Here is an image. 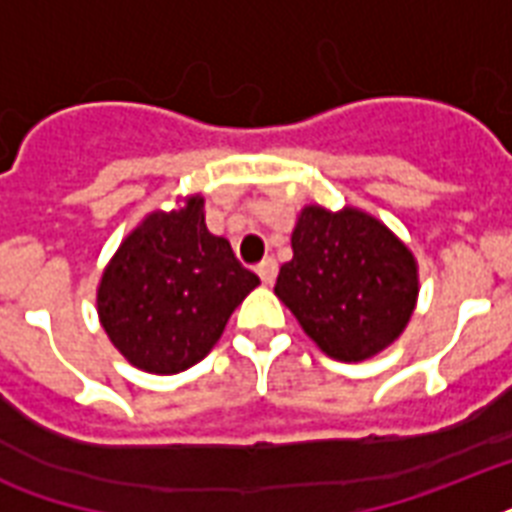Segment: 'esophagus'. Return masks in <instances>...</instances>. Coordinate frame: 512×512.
<instances>
[{
    "instance_id": "esophagus-1",
    "label": "esophagus",
    "mask_w": 512,
    "mask_h": 512,
    "mask_svg": "<svg viewBox=\"0 0 512 512\" xmlns=\"http://www.w3.org/2000/svg\"><path fill=\"white\" fill-rule=\"evenodd\" d=\"M255 271H257V276H260V281H263L265 287H271L273 281H276V273H279V263H276L273 257H265L263 263L257 265Z\"/></svg>"
}]
</instances>
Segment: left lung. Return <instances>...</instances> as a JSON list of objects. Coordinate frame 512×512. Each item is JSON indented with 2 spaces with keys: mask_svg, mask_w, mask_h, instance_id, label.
I'll use <instances>...</instances> for the list:
<instances>
[{
  "mask_svg": "<svg viewBox=\"0 0 512 512\" xmlns=\"http://www.w3.org/2000/svg\"><path fill=\"white\" fill-rule=\"evenodd\" d=\"M292 252L276 295L327 356L364 361L404 332L417 303V265L380 220L305 207Z\"/></svg>",
  "mask_w": 512,
  "mask_h": 512,
  "instance_id": "left-lung-1",
  "label": "left lung"
}]
</instances>
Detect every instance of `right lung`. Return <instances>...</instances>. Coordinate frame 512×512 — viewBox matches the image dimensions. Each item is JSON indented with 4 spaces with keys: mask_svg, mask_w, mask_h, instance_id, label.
I'll return each mask as SVG.
<instances>
[{
    "mask_svg": "<svg viewBox=\"0 0 512 512\" xmlns=\"http://www.w3.org/2000/svg\"><path fill=\"white\" fill-rule=\"evenodd\" d=\"M260 284L204 223V199L154 212L122 241L98 289V313L119 353L143 372L199 364L236 305Z\"/></svg>",
    "mask_w": 512,
    "mask_h": 512,
    "instance_id": "right-lung-1",
    "label": "right lung"
}]
</instances>
